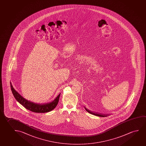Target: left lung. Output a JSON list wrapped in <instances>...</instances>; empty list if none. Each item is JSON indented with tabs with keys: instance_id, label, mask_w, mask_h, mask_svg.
Here are the masks:
<instances>
[{
	"instance_id": "1",
	"label": "left lung",
	"mask_w": 146,
	"mask_h": 146,
	"mask_svg": "<svg viewBox=\"0 0 146 146\" xmlns=\"http://www.w3.org/2000/svg\"><path fill=\"white\" fill-rule=\"evenodd\" d=\"M85 109L86 110V111L88 112V113H90V114H92V115H96V116H97L99 117H107L108 116V115L109 114H100V113H94L92 112H91V111H90L89 110H88L87 109H86V108H85Z\"/></svg>"
}]
</instances>
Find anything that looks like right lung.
<instances>
[{"mask_svg": "<svg viewBox=\"0 0 146 146\" xmlns=\"http://www.w3.org/2000/svg\"><path fill=\"white\" fill-rule=\"evenodd\" d=\"M11 88L12 93L16 100L22 105L26 109H27V110H30L32 112L35 113H46L51 111L52 110L56 108V105H58L60 96V94H58V96L51 102L43 104H38L30 102L23 98V97H22L20 94L14 89L11 83Z\"/></svg>", "mask_w": 146, "mask_h": 146, "instance_id": "add662e5", "label": "right lung"}]
</instances>
